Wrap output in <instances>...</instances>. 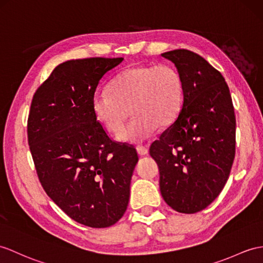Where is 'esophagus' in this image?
<instances>
[{
    "instance_id": "esophagus-1",
    "label": "esophagus",
    "mask_w": 263,
    "mask_h": 263,
    "mask_svg": "<svg viewBox=\"0 0 263 263\" xmlns=\"http://www.w3.org/2000/svg\"><path fill=\"white\" fill-rule=\"evenodd\" d=\"M137 153H138L139 156H146V155H148V148H147V147H145V146H138L137 147Z\"/></svg>"
}]
</instances>
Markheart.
Wrapping results in <instances>:
<instances>
[{"mask_svg":"<svg viewBox=\"0 0 263 263\" xmlns=\"http://www.w3.org/2000/svg\"><path fill=\"white\" fill-rule=\"evenodd\" d=\"M184 99L180 73L170 65H137L114 79L110 90L95 92L91 108L107 130L117 134L129 117H136L117 136L119 142L140 144L157 128L171 125L180 114Z\"/></svg>","mask_w":263,"mask_h":263,"instance_id":"1","label":"heart"}]
</instances>
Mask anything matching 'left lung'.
Returning <instances> with one entry per match:
<instances>
[{"label": "left lung", "instance_id": "obj_1", "mask_svg": "<svg viewBox=\"0 0 263 263\" xmlns=\"http://www.w3.org/2000/svg\"><path fill=\"white\" fill-rule=\"evenodd\" d=\"M180 73L184 99L178 116L149 148L164 201L180 213L209 206L226 185L235 155V116L220 71L192 51L162 54Z\"/></svg>", "mask_w": 263, "mask_h": 263}]
</instances>
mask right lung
Returning <instances> with one entry per match:
<instances>
[{"label": "right lung", "mask_w": 263, "mask_h": 263, "mask_svg": "<svg viewBox=\"0 0 263 263\" xmlns=\"http://www.w3.org/2000/svg\"><path fill=\"white\" fill-rule=\"evenodd\" d=\"M124 58H89L57 66L35 91L28 140L41 185L72 220L107 228L124 215L136 149L108 137L91 108L104 77Z\"/></svg>", "instance_id": "obj_1"}]
</instances>
